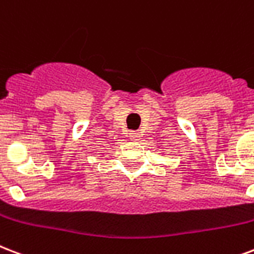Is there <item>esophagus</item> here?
Segmentation results:
<instances>
[{"label":"esophagus","instance_id":"34e87169","mask_svg":"<svg viewBox=\"0 0 254 254\" xmlns=\"http://www.w3.org/2000/svg\"><path fill=\"white\" fill-rule=\"evenodd\" d=\"M129 137L131 138V141H140L141 131H138V130L130 131V133H129Z\"/></svg>","mask_w":254,"mask_h":254}]
</instances>
